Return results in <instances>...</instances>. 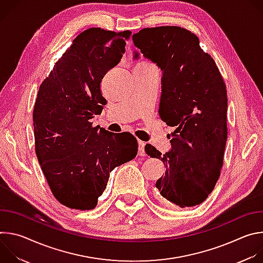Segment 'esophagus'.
<instances>
[{"label": "esophagus", "mask_w": 263, "mask_h": 263, "mask_svg": "<svg viewBox=\"0 0 263 263\" xmlns=\"http://www.w3.org/2000/svg\"><path fill=\"white\" fill-rule=\"evenodd\" d=\"M137 142H138V155L139 156H145V152H144V145H145V143L142 140H140V139H138Z\"/></svg>", "instance_id": "obj_1"}]
</instances>
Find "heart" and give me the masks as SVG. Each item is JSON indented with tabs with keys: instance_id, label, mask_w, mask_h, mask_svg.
Wrapping results in <instances>:
<instances>
[{
	"instance_id": "obj_1",
	"label": "heart",
	"mask_w": 263,
	"mask_h": 263,
	"mask_svg": "<svg viewBox=\"0 0 263 263\" xmlns=\"http://www.w3.org/2000/svg\"><path fill=\"white\" fill-rule=\"evenodd\" d=\"M138 64H141V65H148V64L145 63V62H140V63H138Z\"/></svg>"
}]
</instances>
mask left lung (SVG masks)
<instances>
[{
  "label": "left lung",
  "instance_id": "1",
  "mask_svg": "<svg viewBox=\"0 0 263 263\" xmlns=\"http://www.w3.org/2000/svg\"><path fill=\"white\" fill-rule=\"evenodd\" d=\"M144 58L162 70L159 116L175 127L172 149L161 154L151 144L149 157L166 171L156 182L165 202L180 208L203 203L213 191L227 140L226 84L198 36L177 26L144 28L132 36ZM134 58L138 53L134 52Z\"/></svg>",
  "mask_w": 263,
  "mask_h": 263
}]
</instances>
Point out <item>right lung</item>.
<instances>
[{
  "label": "right lung",
  "instance_id": "obj_1",
  "mask_svg": "<svg viewBox=\"0 0 263 263\" xmlns=\"http://www.w3.org/2000/svg\"><path fill=\"white\" fill-rule=\"evenodd\" d=\"M131 31L90 28L80 33L40 86L33 109L35 152L56 200L91 210L117 166L137 155V140L116 135L90 120L107 101L101 92L106 72L125 53Z\"/></svg>",
  "mask_w": 263,
  "mask_h": 263
}]
</instances>
